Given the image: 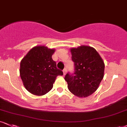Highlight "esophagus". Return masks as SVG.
I'll return each instance as SVG.
<instances>
[{
  "mask_svg": "<svg viewBox=\"0 0 127 127\" xmlns=\"http://www.w3.org/2000/svg\"><path fill=\"white\" fill-rule=\"evenodd\" d=\"M63 74L64 75H65V74H66V72H67V69L66 68H64L63 70Z\"/></svg>",
  "mask_w": 127,
  "mask_h": 127,
  "instance_id": "1",
  "label": "esophagus"
}]
</instances>
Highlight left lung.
Segmentation results:
<instances>
[{
    "instance_id": "obj_1",
    "label": "left lung",
    "mask_w": 127,
    "mask_h": 127,
    "mask_svg": "<svg viewBox=\"0 0 127 127\" xmlns=\"http://www.w3.org/2000/svg\"><path fill=\"white\" fill-rule=\"evenodd\" d=\"M70 51L74 72L65 76L68 90L77 97L89 96L96 91L103 78L104 62L93 47L81 45Z\"/></svg>"
}]
</instances>
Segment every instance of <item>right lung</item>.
Segmentation results:
<instances>
[{
	"mask_svg": "<svg viewBox=\"0 0 127 127\" xmlns=\"http://www.w3.org/2000/svg\"><path fill=\"white\" fill-rule=\"evenodd\" d=\"M54 51V49L44 45L36 46L21 60L20 76L24 86L31 94L37 96L46 94L53 88L57 76L63 74L52 59Z\"/></svg>",
	"mask_w": 127,
	"mask_h": 127,
	"instance_id": "right-lung-1",
	"label": "right lung"
}]
</instances>
